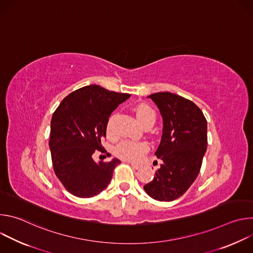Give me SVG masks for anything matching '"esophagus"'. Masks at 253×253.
<instances>
[{
  "instance_id": "obj_1",
  "label": "esophagus",
  "mask_w": 253,
  "mask_h": 253,
  "mask_svg": "<svg viewBox=\"0 0 253 253\" xmlns=\"http://www.w3.org/2000/svg\"><path fill=\"white\" fill-rule=\"evenodd\" d=\"M129 164H130L134 169H136V170H138V169H140V168H141V166H140V165H138V164H134V163H130V162H129Z\"/></svg>"
}]
</instances>
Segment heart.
Segmentation results:
<instances>
[{
	"mask_svg": "<svg viewBox=\"0 0 253 253\" xmlns=\"http://www.w3.org/2000/svg\"><path fill=\"white\" fill-rule=\"evenodd\" d=\"M135 115L138 122L143 126L148 122L155 121V112L152 108L146 104H140L135 108ZM106 133L109 137H113L112 123L111 120L108 121L106 127ZM149 147L145 142L140 141H122L116 146L115 153L116 155L127 161L137 162L139 161L143 155L148 151Z\"/></svg>",
	"mask_w": 253,
	"mask_h": 253,
	"instance_id": "obj_1",
	"label": "heart"
}]
</instances>
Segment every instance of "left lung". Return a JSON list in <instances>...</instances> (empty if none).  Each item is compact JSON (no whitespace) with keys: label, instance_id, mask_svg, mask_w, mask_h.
<instances>
[{"label":"left lung","instance_id":"left-lung-1","mask_svg":"<svg viewBox=\"0 0 253 253\" xmlns=\"http://www.w3.org/2000/svg\"><path fill=\"white\" fill-rule=\"evenodd\" d=\"M163 120L162 137L155 152L163 163L145 192L155 200L172 201L191 186L207 149V121L190 100L170 92L148 96Z\"/></svg>","mask_w":253,"mask_h":253}]
</instances>
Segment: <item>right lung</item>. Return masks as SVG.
<instances>
[{"label": "right lung", "mask_w": 253, "mask_h": 253, "mask_svg": "<svg viewBox=\"0 0 253 253\" xmlns=\"http://www.w3.org/2000/svg\"><path fill=\"white\" fill-rule=\"evenodd\" d=\"M131 95L116 93L99 85H89L69 94L51 120L49 147L56 176L67 191L89 198L110 183L117 158L95 162V150H102L101 140L111 113Z\"/></svg>", "instance_id": "right-lung-1"}]
</instances>
